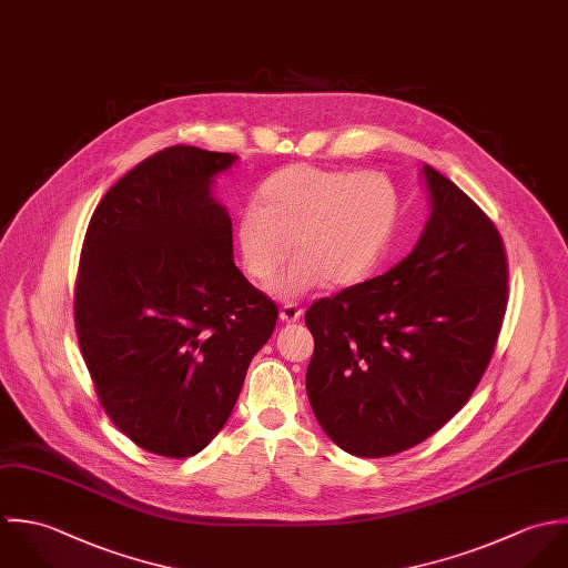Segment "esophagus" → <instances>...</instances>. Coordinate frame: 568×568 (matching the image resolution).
<instances>
[{
    "label": "esophagus",
    "instance_id": "34e87169",
    "mask_svg": "<svg viewBox=\"0 0 568 568\" xmlns=\"http://www.w3.org/2000/svg\"><path fill=\"white\" fill-rule=\"evenodd\" d=\"M281 321L283 323H296L301 316H303V310L296 305V303H287L281 307Z\"/></svg>",
    "mask_w": 568,
    "mask_h": 568
}]
</instances>
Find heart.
Returning a JSON list of instances; mask_svg holds the SVG:
<instances>
[{
  "instance_id": "1",
  "label": "heart",
  "mask_w": 568,
  "mask_h": 568,
  "mask_svg": "<svg viewBox=\"0 0 568 568\" xmlns=\"http://www.w3.org/2000/svg\"><path fill=\"white\" fill-rule=\"evenodd\" d=\"M399 211L397 186L379 171L287 166L261 184L256 204L236 220L243 267L267 283L294 247L296 258L270 285L278 301L355 285L386 256Z\"/></svg>"
}]
</instances>
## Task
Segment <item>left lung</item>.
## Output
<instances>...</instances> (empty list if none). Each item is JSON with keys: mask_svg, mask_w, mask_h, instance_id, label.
<instances>
[{"mask_svg": "<svg viewBox=\"0 0 568 568\" xmlns=\"http://www.w3.org/2000/svg\"><path fill=\"white\" fill-rule=\"evenodd\" d=\"M430 217L386 274L316 301L307 366L312 410L344 453L408 450L465 406L507 307V258L489 217L424 164Z\"/></svg>", "mask_w": 568, "mask_h": 568, "instance_id": "1", "label": "left lung"}]
</instances>
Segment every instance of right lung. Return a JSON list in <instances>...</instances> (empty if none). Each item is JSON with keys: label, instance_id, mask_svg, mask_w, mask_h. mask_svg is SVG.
<instances>
[{"label": "right lung", "instance_id": "add662e5", "mask_svg": "<svg viewBox=\"0 0 568 568\" xmlns=\"http://www.w3.org/2000/svg\"><path fill=\"white\" fill-rule=\"evenodd\" d=\"M236 155L178 144L108 191L74 294L83 359L110 419L149 453L184 458L226 426L278 310L232 261L213 195Z\"/></svg>", "mask_w": 568, "mask_h": 568}]
</instances>
